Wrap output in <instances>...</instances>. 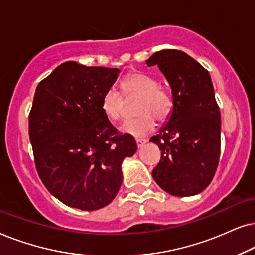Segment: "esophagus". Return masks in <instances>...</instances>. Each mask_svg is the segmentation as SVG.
<instances>
[{"instance_id": "esophagus-1", "label": "esophagus", "mask_w": 255, "mask_h": 255, "mask_svg": "<svg viewBox=\"0 0 255 255\" xmlns=\"http://www.w3.org/2000/svg\"><path fill=\"white\" fill-rule=\"evenodd\" d=\"M135 141H136V144H137L138 148H141L142 145L147 143V140H144V138H136V140H135Z\"/></svg>"}]
</instances>
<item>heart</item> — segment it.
Returning a JSON list of instances; mask_svg holds the SVG:
<instances>
[{"instance_id": "1", "label": "heart", "mask_w": 255, "mask_h": 255, "mask_svg": "<svg viewBox=\"0 0 255 255\" xmlns=\"http://www.w3.org/2000/svg\"><path fill=\"white\" fill-rule=\"evenodd\" d=\"M125 98L137 97L135 112L138 114L128 119L121 125L124 134L142 137L150 133L155 127V118L165 120L172 108V99L167 90L158 86L157 80L147 73L134 72L128 74L120 84ZM124 98L120 92L111 87L101 98V110L112 121H118L124 114Z\"/></svg>"}]
</instances>
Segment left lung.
I'll return each mask as SVG.
<instances>
[{
    "instance_id": "obj_1",
    "label": "left lung",
    "mask_w": 255,
    "mask_h": 255,
    "mask_svg": "<svg viewBox=\"0 0 255 255\" xmlns=\"http://www.w3.org/2000/svg\"><path fill=\"white\" fill-rule=\"evenodd\" d=\"M145 63L158 66L172 92L169 120L150 138L161 149L151 175L172 196L197 195L211 183L220 156L222 121L211 77L179 50L158 51Z\"/></svg>"
}]
</instances>
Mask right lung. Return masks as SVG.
I'll list each match as a JSON object with an SVG mask.
<instances>
[{
    "label": "right lung",
    "instance_id": "1",
    "mask_svg": "<svg viewBox=\"0 0 255 255\" xmlns=\"http://www.w3.org/2000/svg\"><path fill=\"white\" fill-rule=\"evenodd\" d=\"M119 69L65 62L36 88L29 137L39 178L71 208L94 211L110 204L122 184L121 164L136 151L101 110Z\"/></svg>",
    "mask_w": 255,
    "mask_h": 255
}]
</instances>
